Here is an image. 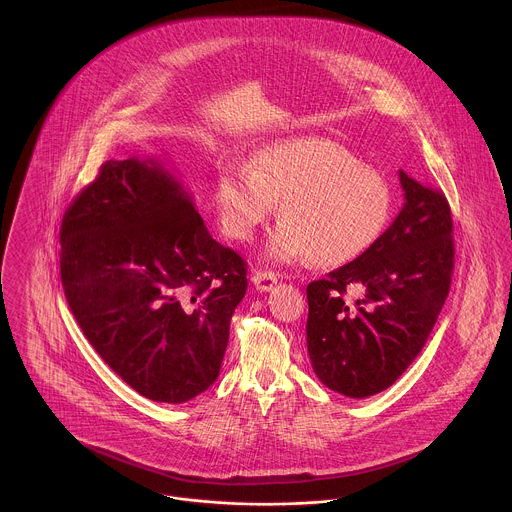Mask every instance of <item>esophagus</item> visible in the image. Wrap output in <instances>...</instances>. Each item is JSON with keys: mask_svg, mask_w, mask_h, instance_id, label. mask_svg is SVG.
<instances>
[{"mask_svg": "<svg viewBox=\"0 0 512 512\" xmlns=\"http://www.w3.org/2000/svg\"><path fill=\"white\" fill-rule=\"evenodd\" d=\"M251 281L259 292H269L277 286V275L273 271H253Z\"/></svg>", "mask_w": 512, "mask_h": 512, "instance_id": "34e87169", "label": "esophagus"}]
</instances>
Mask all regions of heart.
<instances>
[{"label": "heart", "mask_w": 512, "mask_h": 512, "mask_svg": "<svg viewBox=\"0 0 512 512\" xmlns=\"http://www.w3.org/2000/svg\"><path fill=\"white\" fill-rule=\"evenodd\" d=\"M281 224L265 245L273 263L310 257L324 267L365 253L391 214V188L334 139L298 137L255 153L251 169L226 163L214 182L222 231L249 241L277 210Z\"/></svg>", "instance_id": "b5f03b06"}]
</instances>
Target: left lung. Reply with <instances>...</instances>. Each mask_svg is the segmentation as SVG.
<instances>
[{
	"label": "left lung",
	"mask_w": 512,
	"mask_h": 512,
	"mask_svg": "<svg viewBox=\"0 0 512 512\" xmlns=\"http://www.w3.org/2000/svg\"><path fill=\"white\" fill-rule=\"evenodd\" d=\"M404 206L355 261L306 288V343L332 391L365 398L389 389L428 340L454 273L452 210L444 192L398 171ZM362 288L353 304L347 287Z\"/></svg>",
	"instance_id": "left-lung-1"
}]
</instances>
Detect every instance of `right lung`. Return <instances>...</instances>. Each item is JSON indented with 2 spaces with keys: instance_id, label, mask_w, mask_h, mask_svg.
Returning a JSON list of instances; mask_svg holds the SVG:
<instances>
[{
  "instance_id": "right-lung-1",
  "label": "right lung",
  "mask_w": 512,
  "mask_h": 512,
  "mask_svg": "<svg viewBox=\"0 0 512 512\" xmlns=\"http://www.w3.org/2000/svg\"><path fill=\"white\" fill-rule=\"evenodd\" d=\"M60 279L98 355L139 395L180 404L220 375L245 261L159 161H108L68 206Z\"/></svg>"
}]
</instances>
